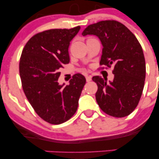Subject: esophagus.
Masks as SVG:
<instances>
[{"instance_id": "34e87169", "label": "esophagus", "mask_w": 159, "mask_h": 159, "mask_svg": "<svg viewBox=\"0 0 159 159\" xmlns=\"http://www.w3.org/2000/svg\"><path fill=\"white\" fill-rule=\"evenodd\" d=\"M91 80H92V77H91V75H86V81L89 82Z\"/></svg>"}]
</instances>
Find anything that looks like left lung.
Returning a JSON list of instances; mask_svg holds the SVG:
<instances>
[{
  "label": "left lung",
  "mask_w": 159,
  "mask_h": 159,
  "mask_svg": "<svg viewBox=\"0 0 159 159\" xmlns=\"http://www.w3.org/2000/svg\"><path fill=\"white\" fill-rule=\"evenodd\" d=\"M82 35L98 36L103 46L100 65L114 67L113 81L93 77L98 86V106L114 117L128 116L138 106L144 87L146 63L141 45L125 25L114 20L89 25Z\"/></svg>",
  "instance_id": "obj_1"
}]
</instances>
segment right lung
<instances>
[{
	"label": "right lung",
	"instance_id": "obj_1",
	"mask_svg": "<svg viewBox=\"0 0 159 159\" xmlns=\"http://www.w3.org/2000/svg\"><path fill=\"white\" fill-rule=\"evenodd\" d=\"M80 28L51 29L36 34L21 53L19 74L24 93L36 114L51 124H61L73 116L86 83L79 73L74 75L69 85L58 83L60 69L69 63L70 42Z\"/></svg>",
	"mask_w": 159,
	"mask_h": 159
}]
</instances>
